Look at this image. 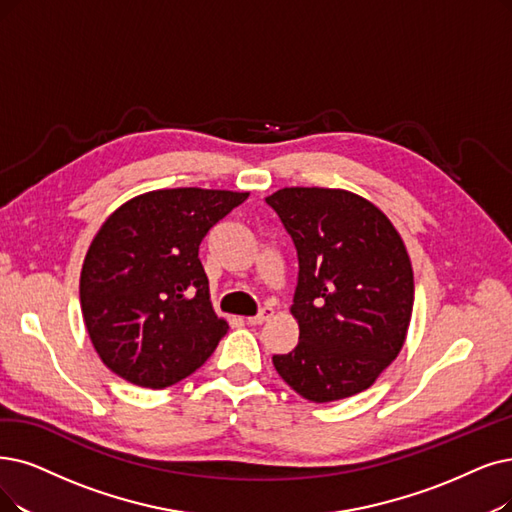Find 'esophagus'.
I'll use <instances>...</instances> for the list:
<instances>
[{"mask_svg":"<svg viewBox=\"0 0 512 512\" xmlns=\"http://www.w3.org/2000/svg\"><path fill=\"white\" fill-rule=\"evenodd\" d=\"M273 315H275V311L271 309V306H264V309H262L258 315L248 317V323H250V325H260V323H264V321H269Z\"/></svg>","mask_w":512,"mask_h":512,"instance_id":"obj_1","label":"esophagus"}]
</instances>
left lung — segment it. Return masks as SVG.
I'll list each match as a JSON object with an SVG mask.
<instances>
[{
  "label": "left lung",
  "mask_w": 512,
  "mask_h": 512,
  "mask_svg": "<svg viewBox=\"0 0 512 512\" xmlns=\"http://www.w3.org/2000/svg\"><path fill=\"white\" fill-rule=\"evenodd\" d=\"M267 203L300 262L290 306L300 340L273 355L275 370L313 403L353 397L403 349L414 309L410 254L388 216L357 193L285 187Z\"/></svg>",
  "instance_id": "1"
}]
</instances>
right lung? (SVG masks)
I'll return each instance as SVG.
<instances>
[{
  "label": "right lung",
  "mask_w": 512,
  "mask_h": 512,
  "mask_svg": "<svg viewBox=\"0 0 512 512\" xmlns=\"http://www.w3.org/2000/svg\"><path fill=\"white\" fill-rule=\"evenodd\" d=\"M250 193L157 189L102 222L79 277L81 315L113 374L166 388L208 361L229 323L214 313L199 243Z\"/></svg>",
  "instance_id": "add662e5"
}]
</instances>
